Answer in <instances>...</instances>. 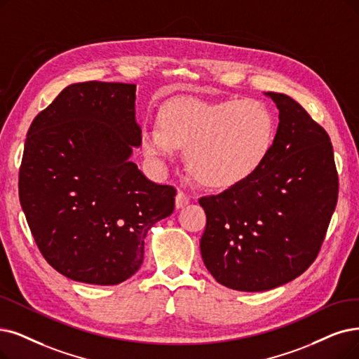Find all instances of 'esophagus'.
Listing matches in <instances>:
<instances>
[{
	"label": "esophagus",
	"mask_w": 359,
	"mask_h": 359,
	"mask_svg": "<svg viewBox=\"0 0 359 359\" xmlns=\"http://www.w3.org/2000/svg\"><path fill=\"white\" fill-rule=\"evenodd\" d=\"M189 203H190V196H189L187 193H184V191H178V194H177V197H175V205H177V208L181 209V208H184V206H187Z\"/></svg>",
	"instance_id": "esophagus-1"
}]
</instances>
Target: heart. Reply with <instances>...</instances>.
<instances>
[{
	"mask_svg": "<svg viewBox=\"0 0 359 359\" xmlns=\"http://www.w3.org/2000/svg\"><path fill=\"white\" fill-rule=\"evenodd\" d=\"M159 124L142 130L144 153L168 159L175 147H185L189 170L209 187H226L252 175L276 138L274 116L257 100H174L161 111Z\"/></svg>",
	"mask_w": 359,
	"mask_h": 359,
	"instance_id": "1",
	"label": "heart"
}]
</instances>
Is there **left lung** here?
Wrapping results in <instances>:
<instances>
[{"instance_id":"left-lung-1","label":"left lung","mask_w":359,"mask_h":359,"mask_svg":"<svg viewBox=\"0 0 359 359\" xmlns=\"http://www.w3.org/2000/svg\"><path fill=\"white\" fill-rule=\"evenodd\" d=\"M268 95L280 122L265 162L228 190L198 198L206 213L203 262L219 284L240 292L271 290L304 274L337 205L328 134L292 97Z\"/></svg>"}]
</instances>
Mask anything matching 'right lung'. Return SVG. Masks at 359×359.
I'll return each instance as SVG.
<instances>
[{
  "label": "right lung",
  "mask_w": 359,
  "mask_h": 359,
  "mask_svg": "<svg viewBox=\"0 0 359 359\" xmlns=\"http://www.w3.org/2000/svg\"><path fill=\"white\" fill-rule=\"evenodd\" d=\"M134 83H72L27 131L19 198L44 259L98 285L134 276L149 229L174 212L177 189L130 161L141 144Z\"/></svg>",
  "instance_id": "right-lung-1"
}]
</instances>
